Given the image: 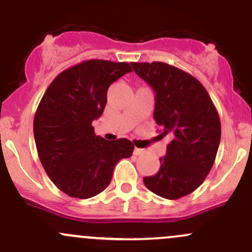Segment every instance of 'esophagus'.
Masks as SVG:
<instances>
[{"instance_id": "1", "label": "esophagus", "mask_w": 252, "mask_h": 252, "mask_svg": "<svg viewBox=\"0 0 252 252\" xmlns=\"http://www.w3.org/2000/svg\"><path fill=\"white\" fill-rule=\"evenodd\" d=\"M134 154H135V155H144L145 150L144 149H139V147H135V149H134Z\"/></svg>"}]
</instances>
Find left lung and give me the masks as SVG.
I'll return each instance as SVG.
<instances>
[{
    "mask_svg": "<svg viewBox=\"0 0 252 252\" xmlns=\"http://www.w3.org/2000/svg\"><path fill=\"white\" fill-rule=\"evenodd\" d=\"M130 64L155 91L154 118L162 138H171L158 172L145 177L144 184L158 196L177 200L210 173L220 141V117L204 85L184 70L163 62Z\"/></svg>",
    "mask_w": 252,
    "mask_h": 252,
    "instance_id": "1",
    "label": "left lung"
}]
</instances>
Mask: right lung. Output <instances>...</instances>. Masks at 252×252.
Returning <instances> with one entry per match:
<instances>
[{"instance_id": "obj_1", "label": "right lung", "mask_w": 252, "mask_h": 252, "mask_svg": "<svg viewBox=\"0 0 252 252\" xmlns=\"http://www.w3.org/2000/svg\"><path fill=\"white\" fill-rule=\"evenodd\" d=\"M126 62L90 60L70 67L50 84L34 118V138L42 167L64 194L89 199L108 187L114 166L130 157L128 139L108 141L95 134L107 90L131 72Z\"/></svg>"}]
</instances>
